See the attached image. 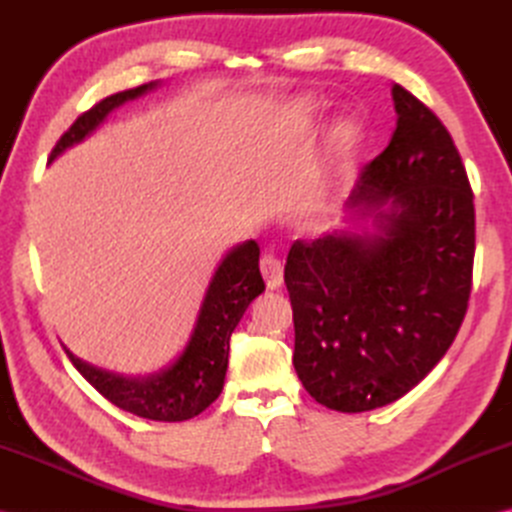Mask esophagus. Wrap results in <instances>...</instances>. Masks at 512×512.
<instances>
[{"instance_id": "34e87169", "label": "esophagus", "mask_w": 512, "mask_h": 512, "mask_svg": "<svg viewBox=\"0 0 512 512\" xmlns=\"http://www.w3.org/2000/svg\"><path fill=\"white\" fill-rule=\"evenodd\" d=\"M259 270H262V277L270 290H277L284 284V264L275 255H264L259 262Z\"/></svg>"}]
</instances>
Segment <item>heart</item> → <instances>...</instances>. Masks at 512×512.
I'll list each match as a JSON object with an SVG mask.
<instances>
[{"instance_id":"1","label":"heart","mask_w":512,"mask_h":512,"mask_svg":"<svg viewBox=\"0 0 512 512\" xmlns=\"http://www.w3.org/2000/svg\"><path fill=\"white\" fill-rule=\"evenodd\" d=\"M347 136H350V132H345V134H343V140H347Z\"/></svg>"}]
</instances>
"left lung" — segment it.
Wrapping results in <instances>:
<instances>
[{
	"label": "left lung",
	"mask_w": 512,
	"mask_h": 512,
	"mask_svg": "<svg viewBox=\"0 0 512 512\" xmlns=\"http://www.w3.org/2000/svg\"><path fill=\"white\" fill-rule=\"evenodd\" d=\"M391 96L394 134L347 200L374 213L378 233L297 239L284 273L292 365L314 400L343 413L416 387L451 347L473 286L475 206L460 151L420 99L398 83Z\"/></svg>",
	"instance_id": "8db88e82"
}]
</instances>
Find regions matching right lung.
Instances as JSON below:
<instances>
[{"label": "right lung", "instance_id": "1", "mask_svg": "<svg viewBox=\"0 0 512 512\" xmlns=\"http://www.w3.org/2000/svg\"><path fill=\"white\" fill-rule=\"evenodd\" d=\"M154 85L156 83L138 85V88L112 94L94 103L88 112H83L65 129L50 151V160L57 158L65 147L88 136L114 107L136 99ZM262 292L264 279L259 275V244L250 239V242L233 248L220 268L215 270L187 350L165 372L149 378H123L79 361L68 350L65 354L103 398L123 411L160 422L189 420L220 396L228 365V350H231V334L246 312L248 303Z\"/></svg>", "mask_w": 512, "mask_h": 512}]
</instances>
